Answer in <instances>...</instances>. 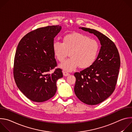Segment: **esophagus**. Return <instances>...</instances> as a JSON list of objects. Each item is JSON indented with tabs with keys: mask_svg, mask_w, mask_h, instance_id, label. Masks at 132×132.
<instances>
[{
	"mask_svg": "<svg viewBox=\"0 0 132 132\" xmlns=\"http://www.w3.org/2000/svg\"><path fill=\"white\" fill-rule=\"evenodd\" d=\"M63 75L64 76H69V75H70V73L66 71H63Z\"/></svg>",
	"mask_w": 132,
	"mask_h": 132,
	"instance_id": "34e87169",
	"label": "esophagus"
}]
</instances>
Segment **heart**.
I'll return each mask as SVG.
<instances>
[{"instance_id": "1", "label": "heart", "mask_w": 132, "mask_h": 132, "mask_svg": "<svg viewBox=\"0 0 132 132\" xmlns=\"http://www.w3.org/2000/svg\"><path fill=\"white\" fill-rule=\"evenodd\" d=\"M53 50L55 57L63 62L69 52L70 58L60 65L66 71H72L77 67L85 69L91 66L97 59L99 45L98 42L86 35L72 33L65 35L63 42L54 41Z\"/></svg>"}]
</instances>
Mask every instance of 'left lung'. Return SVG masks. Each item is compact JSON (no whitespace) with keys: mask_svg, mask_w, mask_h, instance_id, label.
<instances>
[{"mask_svg":"<svg viewBox=\"0 0 132 132\" xmlns=\"http://www.w3.org/2000/svg\"><path fill=\"white\" fill-rule=\"evenodd\" d=\"M81 29L97 36L101 47L91 66L74 73V91L81 102L96 105L110 97L116 88L120 67V55L114 42L106 36L94 29Z\"/></svg>","mask_w":132,"mask_h":132,"instance_id":"8db88e82","label":"left lung"}]
</instances>
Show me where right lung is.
<instances>
[{
    "label": "right lung",
    "instance_id": "1",
    "mask_svg": "<svg viewBox=\"0 0 132 132\" xmlns=\"http://www.w3.org/2000/svg\"><path fill=\"white\" fill-rule=\"evenodd\" d=\"M61 26H51L34 30L24 35L15 52L13 77L15 84L30 100L42 102L52 98L57 90L56 81L63 77L53 50L54 38Z\"/></svg>",
    "mask_w": 132,
    "mask_h": 132
}]
</instances>
